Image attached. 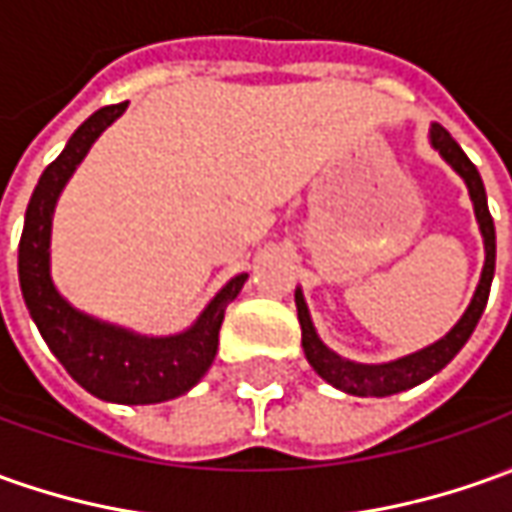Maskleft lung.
<instances>
[{"mask_svg":"<svg viewBox=\"0 0 512 512\" xmlns=\"http://www.w3.org/2000/svg\"><path fill=\"white\" fill-rule=\"evenodd\" d=\"M429 139L431 148L440 151V156H443L448 165L457 170L462 179H465V184H468V196L474 201L479 232H482V241H485V266H482V277H479V285H476L474 300L468 305V311L462 314L460 322L448 330L440 342L429 344V347H423V350H417V353H409V356L387 361V364H356V361H347V358H342L339 353H333L328 344L316 336V328L314 322H311V314H308L305 297H302V291L297 288L294 300H297V316H300L305 358H308V364H311L316 373L322 375L328 384H333L336 389H342L347 395H358V398H387V395H395V392H403V389H412L417 387V384H423L426 378H431L434 373H440L448 361L460 353L462 344L471 339L476 322H479V316H482L485 305H488L493 269H496V229H493V218H490L488 210L485 184H482V176H479V170H476L474 162L465 156V151L457 145V139L451 137L443 125L431 123Z\"/></svg>","mask_w":512,"mask_h":512,"instance_id":"8db88e82","label":"left lung"}]
</instances>
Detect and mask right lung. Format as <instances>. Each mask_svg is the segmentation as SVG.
Returning <instances> with one entry per match:
<instances>
[{
  "instance_id": "1",
  "label": "right lung",
  "mask_w": 512,
  "mask_h": 512,
  "mask_svg": "<svg viewBox=\"0 0 512 512\" xmlns=\"http://www.w3.org/2000/svg\"><path fill=\"white\" fill-rule=\"evenodd\" d=\"M128 103L103 106L69 137L58 159L41 173L24 212L19 241V285L38 333L64 370L100 401L162 403L179 398L210 370L227 305L241 294L249 274L232 277L196 322L176 336H139L72 308L50 277L52 212L69 176L89 154L95 139Z\"/></svg>"
}]
</instances>
